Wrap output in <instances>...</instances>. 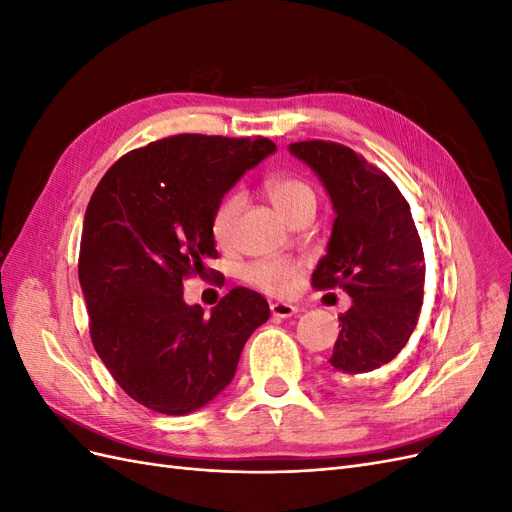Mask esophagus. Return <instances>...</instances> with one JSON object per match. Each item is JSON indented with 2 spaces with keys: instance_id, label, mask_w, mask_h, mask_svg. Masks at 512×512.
<instances>
[{
  "instance_id": "1",
  "label": "esophagus",
  "mask_w": 512,
  "mask_h": 512,
  "mask_svg": "<svg viewBox=\"0 0 512 512\" xmlns=\"http://www.w3.org/2000/svg\"><path fill=\"white\" fill-rule=\"evenodd\" d=\"M271 314L273 318H290L294 314H299V307L290 303H271Z\"/></svg>"
}]
</instances>
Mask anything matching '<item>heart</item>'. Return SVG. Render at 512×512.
Segmentation results:
<instances>
[{
  "instance_id": "b5f03b06",
  "label": "heart",
  "mask_w": 512,
  "mask_h": 512,
  "mask_svg": "<svg viewBox=\"0 0 512 512\" xmlns=\"http://www.w3.org/2000/svg\"><path fill=\"white\" fill-rule=\"evenodd\" d=\"M265 192L271 200L273 209L288 222L301 211L316 209V192L312 185L303 179L273 177L265 183ZM241 205H243V198L239 194H230L222 200L220 207L215 209L211 232L218 243L230 241L232 228H235V220ZM299 271L301 267L297 262L286 260V258L258 260L245 269V280L267 294H288L294 288V284H297Z\"/></svg>"
}]
</instances>
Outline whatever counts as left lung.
<instances>
[{"label": "left lung", "instance_id": "obj_1", "mask_svg": "<svg viewBox=\"0 0 512 512\" xmlns=\"http://www.w3.org/2000/svg\"><path fill=\"white\" fill-rule=\"evenodd\" d=\"M288 151L314 170L335 211L312 282L320 290L344 288L352 299L339 318L329 376L346 386L367 384L406 348L421 314V237L397 185L359 153L324 141L290 143Z\"/></svg>", "mask_w": 512, "mask_h": 512}]
</instances>
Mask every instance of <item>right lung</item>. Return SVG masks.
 <instances>
[{"label": "right lung", "mask_w": 512, "mask_h": 512, "mask_svg": "<svg viewBox=\"0 0 512 512\" xmlns=\"http://www.w3.org/2000/svg\"><path fill=\"white\" fill-rule=\"evenodd\" d=\"M277 147L269 138L179 134L115 162L91 196L79 282L91 342L134 401L183 416L235 378L241 350L269 320L262 294L232 288L205 316L183 299V277L218 256L213 213L245 170Z\"/></svg>", "instance_id": "add662e5"}]
</instances>
